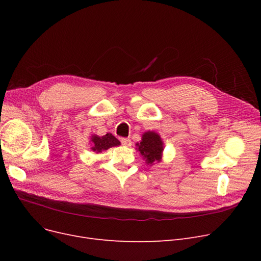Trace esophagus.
Returning <instances> with one entry per match:
<instances>
[{"label": "esophagus", "mask_w": 261, "mask_h": 261, "mask_svg": "<svg viewBox=\"0 0 261 261\" xmlns=\"http://www.w3.org/2000/svg\"><path fill=\"white\" fill-rule=\"evenodd\" d=\"M120 142H121V144L123 145V146H127V147H129V146H131V140L130 139H120Z\"/></svg>", "instance_id": "1"}]
</instances>
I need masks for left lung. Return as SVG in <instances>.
<instances>
[{"label":"left lung","instance_id":"1","mask_svg":"<svg viewBox=\"0 0 261 261\" xmlns=\"http://www.w3.org/2000/svg\"><path fill=\"white\" fill-rule=\"evenodd\" d=\"M136 150L143 155L148 165H154L162 160L164 143L156 132L147 131L143 134L142 141L136 144Z\"/></svg>","mask_w":261,"mask_h":261}]
</instances>
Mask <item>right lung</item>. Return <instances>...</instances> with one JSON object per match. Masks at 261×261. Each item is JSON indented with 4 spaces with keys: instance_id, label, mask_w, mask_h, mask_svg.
Instances as JSON below:
<instances>
[{
    "instance_id": "obj_1",
    "label": "right lung",
    "mask_w": 261,
    "mask_h": 261,
    "mask_svg": "<svg viewBox=\"0 0 261 261\" xmlns=\"http://www.w3.org/2000/svg\"><path fill=\"white\" fill-rule=\"evenodd\" d=\"M91 142H92L91 149L96 153H99L103 151V150H108L109 148L120 145V142L111 133H107L103 136L92 135Z\"/></svg>"
}]
</instances>
